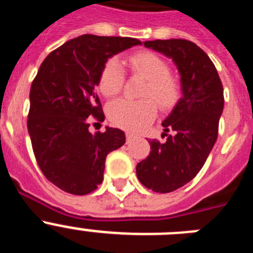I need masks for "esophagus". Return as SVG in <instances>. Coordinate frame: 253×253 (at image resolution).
<instances>
[{
    "label": "esophagus",
    "mask_w": 253,
    "mask_h": 253,
    "mask_svg": "<svg viewBox=\"0 0 253 253\" xmlns=\"http://www.w3.org/2000/svg\"><path fill=\"white\" fill-rule=\"evenodd\" d=\"M125 137H126V142L129 143L134 138V134L133 133H129V131H128V133L125 134Z\"/></svg>",
    "instance_id": "34e87169"
}]
</instances>
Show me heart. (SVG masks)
Listing matches in <instances>:
<instances>
[{"mask_svg":"<svg viewBox=\"0 0 253 253\" xmlns=\"http://www.w3.org/2000/svg\"><path fill=\"white\" fill-rule=\"evenodd\" d=\"M128 66L134 76L144 78L139 101L118 100L107 107V116L113 124L126 130L138 131L153 122L157 108L161 111H171L181 99V84L171 75L169 63L151 51H138L128 58ZM125 81L124 69L116 58L104 64L99 77V90L105 97H115L123 90Z\"/></svg>","mask_w":253,"mask_h":253,"instance_id":"b5f03b06","label":"heart"}]
</instances>
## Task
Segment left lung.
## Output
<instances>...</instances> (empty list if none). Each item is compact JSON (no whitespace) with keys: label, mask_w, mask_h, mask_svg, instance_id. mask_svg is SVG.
I'll use <instances>...</instances> for the list:
<instances>
[{"label":"left lung","mask_w":253,"mask_h":253,"mask_svg":"<svg viewBox=\"0 0 253 253\" xmlns=\"http://www.w3.org/2000/svg\"><path fill=\"white\" fill-rule=\"evenodd\" d=\"M144 46L171 58L181 76L182 97L162 123L166 140H149V156L137 165L140 182L166 194L193 180L213 149L224 106L223 84L207 53L190 40H152Z\"/></svg>","instance_id":"8db88e82"}]
</instances>
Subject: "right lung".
<instances>
[{"instance_id": "obj_1", "label": "right lung", "mask_w": 253, "mask_h": 253, "mask_svg": "<svg viewBox=\"0 0 253 253\" xmlns=\"http://www.w3.org/2000/svg\"><path fill=\"white\" fill-rule=\"evenodd\" d=\"M134 38L86 34L46 55L30 88L28 130L40 169L51 184L86 195L104 180L105 160L125 143L124 131L109 128L91 134L90 120L104 122L100 72L107 59L140 45Z\"/></svg>"}]
</instances>
